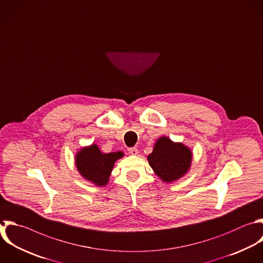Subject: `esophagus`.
<instances>
[{
  "label": "esophagus",
  "instance_id": "34e87169",
  "mask_svg": "<svg viewBox=\"0 0 263 263\" xmlns=\"http://www.w3.org/2000/svg\"><path fill=\"white\" fill-rule=\"evenodd\" d=\"M127 151H128V153H129L130 155H137V154H138V149H137L136 147L128 148V149H127Z\"/></svg>",
  "mask_w": 263,
  "mask_h": 263
}]
</instances>
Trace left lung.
Returning <instances> with one entry per match:
<instances>
[{"label":"left lung","instance_id":"obj_1","mask_svg":"<svg viewBox=\"0 0 263 263\" xmlns=\"http://www.w3.org/2000/svg\"><path fill=\"white\" fill-rule=\"evenodd\" d=\"M148 161L162 182L171 183L182 178L190 168L191 150L182 143H175L167 137L159 138Z\"/></svg>","mask_w":263,"mask_h":263}]
</instances>
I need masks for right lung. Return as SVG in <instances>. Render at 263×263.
Wrapping results in <instances>:
<instances>
[{
    "mask_svg": "<svg viewBox=\"0 0 263 263\" xmlns=\"http://www.w3.org/2000/svg\"><path fill=\"white\" fill-rule=\"evenodd\" d=\"M123 155L124 153L121 151L103 153L97 144H92L79 150L75 157V163L79 174L85 180L97 186H105L109 182L115 161Z\"/></svg>",
    "mask_w": 263,
    "mask_h": 263,
    "instance_id": "right-lung-1",
    "label": "right lung"
}]
</instances>
